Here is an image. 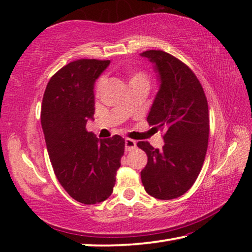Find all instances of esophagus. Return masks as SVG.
Listing matches in <instances>:
<instances>
[{"label": "esophagus", "mask_w": 252, "mask_h": 252, "mask_svg": "<svg viewBox=\"0 0 252 252\" xmlns=\"http://www.w3.org/2000/svg\"><path fill=\"white\" fill-rule=\"evenodd\" d=\"M136 147V142L132 139H125V149L127 151L133 150Z\"/></svg>", "instance_id": "34e87169"}]
</instances>
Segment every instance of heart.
<instances>
[{
	"label": "heart",
	"instance_id": "heart-1",
	"mask_svg": "<svg viewBox=\"0 0 252 252\" xmlns=\"http://www.w3.org/2000/svg\"><path fill=\"white\" fill-rule=\"evenodd\" d=\"M137 81H144L148 84L147 74L143 73V72H135V73L130 74L129 84H132V82H137ZM104 84H105L104 78H99L97 82H96V91L97 92L101 91V89L103 88V86H104Z\"/></svg>",
	"mask_w": 252,
	"mask_h": 252
}]
</instances>
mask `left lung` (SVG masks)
Segmentation results:
<instances>
[{
  "instance_id": "1",
  "label": "left lung",
  "mask_w": 252,
  "mask_h": 252,
  "mask_svg": "<svg viewBox=\"0 0 252 252\" xmlns=\"http://www.w3.org/2000/svg\"><path fill=\"white\" fill-rule=\"evenodd\" d=\"M155 64L159 89L147 117L149 125L164 132V146L155 149L147 141L137 147L148 163L141 180L148 194L173 199L188 191L197 179L209 142V108L201 82L180 60L161 50L141 54Z\"/></svg>"
}]
</instances>
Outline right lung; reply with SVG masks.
<instances>
[{"label": "right lung", "mask_w": 252, "mask_h": 252, "mask_svg": "<svg viewBox=\"0 0 252 252\" xmlns=\"http://www.w3.org/2000/svg\"><path fill=\"white\" fill-rule=\"evenodd\" d=\"M110 61L78 60L48 82L41 106V125L55 175L68 195L96 204L112 194L125 140L97 139L86 124L95 112L94 85Z\"/></svg>", "instance_id": "right-lung-1"}]
</instances>
